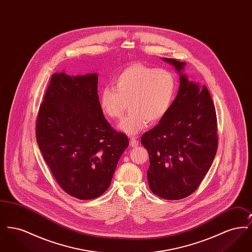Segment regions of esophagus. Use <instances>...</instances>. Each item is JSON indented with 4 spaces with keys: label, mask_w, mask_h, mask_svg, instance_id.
I'll use <instances>...</instances> for the list:
<instances>
[{
    "label": "esophagus",
    "mask_w": 252,
    "mask_h": 252,
    "mask_svg": "<svg viewBox=\"0 0 252 252\" xmlns=\"http://www.w3.org/2000/svg\"><path fill=\"white\" fill-rule=\"evenodd\" d=\"M129 144H130L131 147H136V146H138L139 142L135 138H130V143Z\"/></svg>",
    "instance_id": "obj_1"
}]
</instances>
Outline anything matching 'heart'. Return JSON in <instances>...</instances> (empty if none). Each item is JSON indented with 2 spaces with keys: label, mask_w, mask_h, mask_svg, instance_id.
Listing matches in <instances>:
<instances>
[{
  "label": "heart",
  "mask_w": 252,
  "mask_h": 252,
  "mask_svg": "<svg viewBox=\"0 0 252 252\" xmlns=\"http://www.w3.org/2000/svg\"><path fill=\"white\" fill-rule=\"evenodd\" d=\"M176 92L177 81L172 72L136 63L118 73L112 80V87L100 90L99 104L108 117L120 119L127 103L129 112L118 128L135 136L148 123L155 125L164 118Z\"/></svg>",
  "instance_id": "heart-1"
}]
</instances>
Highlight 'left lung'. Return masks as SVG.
<instances>
[{"instance_id":"obj_1","label":"left lung","mask_w":252,"mask_h":252,"mask_svg":"<svg viewBox=\"0 0 252 252\" xmlns=\"http://www.w3.org/2000/svg\"><path fill=\"white\" fill-rule=\"evenodd\" d=\"M180 73V88L164 118L145 132L141 143L148 151L150 190L167 200L194 192L208 173L218 145L215 105L208 89L190 81L185 62L162 58Z\"/></svg>"}]
</instances>
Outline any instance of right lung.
Masks as SVG:
<instances>
[{"instance_id":"obj_1","label":"right lung","mask_w":252,"mask_h":252,"mask_svg":"<svg viewBox=\"0 0 252 252\" xmlns=\"http://www.w3.org/2000/svg\"><path fill=\"white\" fill-rule=\"evenodd\" d=\"M97 73L56 72L39 107L36 143L60 187L78 199H94L108 190L126 134L106 120L97 94Z\"/></svg>"}]
</instances>
